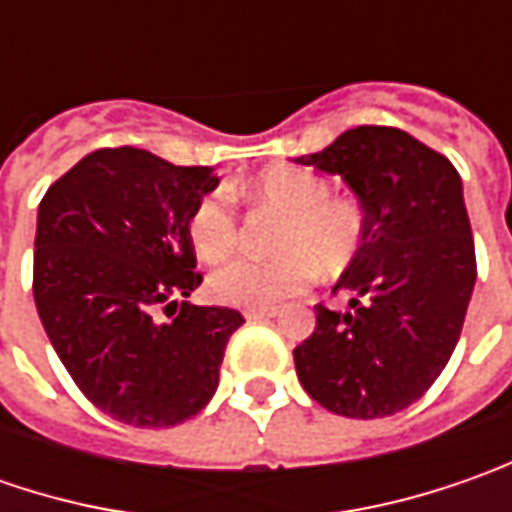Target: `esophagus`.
<instances>
[{"instance_id": "1", "label": "esophagus", "mask_w": 512, "mask_h": 512, "mask_svg": "<svg viewBox=\"0 0 512 512\" xmlns=\"http://www.w3.org/2000/svg\"><path fill=\"white\" fill-rule=\"evenodd\" d=\"M282 313V307H250L245 310L247 319H276Z\"/></svg>"}]
</instances>
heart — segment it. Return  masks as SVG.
Instances as JSON below:
<instances>
[{"instance_id":"obj_1","label":"heart","mask_w":512,"mask_h":512,"mask_svg":"<svg viewBox=\"0 0 512 512\" xmlns=\"http://www.w3.org/2000/svg\"><path fill=\"white\" fill-rule=\"evenodd\" d=\"M256 205L285 213L279 227L276 259H233L210 273L207 290L219 305L270 307L302 293L319 273L339 276L356 262L367 239V207L356 196H330L322 176L279 165L259 173L245 187ZM196 253L222 262L239 245V210L230 190L205 193L187 219Z\"/></svg>"}]
</instances>
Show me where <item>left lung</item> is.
<instances>
[{
  "label": "left lung",
  "mask_w": 512,
  "mask_h": 512,
  "mask_svg": "<svg viewBox=\"0 0 512 512\" xmlns=\"http://www.w3.org/2000/svg\"><path fill=\"white\" fill-rule=\"evenodd\" d=\"M296 162L339 173L367 207L362 253L336 285L356 296L344 313L316 305V330L293 350L299 382L330 413L393 416L450 362L476 285L459 170L384 125L347 130Z\"/></svg>",
  "instance_id": "8db88e82"
}]
</instances>
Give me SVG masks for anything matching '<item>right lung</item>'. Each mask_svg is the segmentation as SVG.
I'll return each mask as SVG.
<instances>
[{"label": "right lung", "instance_id": "add662e5", "mask_svg": "<svg viewBox=\"0 0 512 512\" xmlns=\"http://www.w3.org/2000/svg\"><path fill=\"white\" fill-rule=\"evenodd\" d=\"M216 185L213 168L125 145L85 156L39 205V319L70 379L116 422L159 430L193 419L245 325L239 310L179 302L202 285L187 219Z\"/></svg>", "mask_w": 512, "mask_h": 512}]
</instances>
